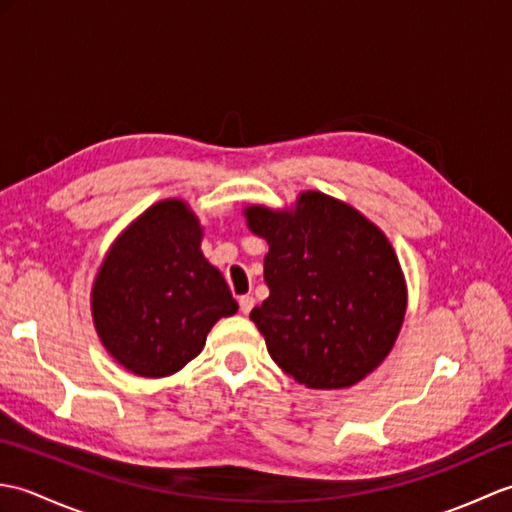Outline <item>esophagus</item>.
Instances as JSON below:
<instances>
[{"label":"esophagus","mask_w":512,"mask_h":512,"mask_svg":"<svg viewBox=\"0 0 512 512\" xmlns=\"http://www.w3.org/2000/svg\"><path fill=\"white\" fill-rule=\"evenodd\" d=\"M253 306H255V299L250 297V295H244V297H239V310H242L244 314H248L250 310H253Z\"/></svg>","instance_id":"1"}]
</instances>
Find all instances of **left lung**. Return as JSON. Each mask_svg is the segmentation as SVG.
<instances>
[{
	"label": "left lung",
	"mask_w": 512,
	"mask_h": 512,
	"mask_svg": "<svg viewBox=\"0 0 512 512\" xmlns=\"http://www.w3.org/2000/svg\"><path fill=\"white\" fill-rule=\"evenodd\" d=\"M268 242V299L250 319L268 354L310 389L356 385L385 361L407 312V281L387 235L354 206L303 191L290 209L250 204Z\"/></svg>",
	"instance_id": "left-lung-1"
}]
</instances>
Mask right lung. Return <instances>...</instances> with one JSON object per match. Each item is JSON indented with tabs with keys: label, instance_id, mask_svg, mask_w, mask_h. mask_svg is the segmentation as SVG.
Listing matches in <instances>:
<instances>
[{
	"label": "right lung",
	"instance_id": "add662e5",
	"mask_svg": "<svg viewBox=\"0 0 512 512\" xmlns=\"http://www.w3.org/2000/svg\"><path fill=\"white\" fill-rule=\"evenodd\" d=\"M202 235L191 206L169 198L140 213L107 250L92 286V319L127 372H180L213 325L237 312L222 273L202 255Z\"/></svg>",
	"mask_w": 512,
	"mask_h": 512
}]
</instances>
